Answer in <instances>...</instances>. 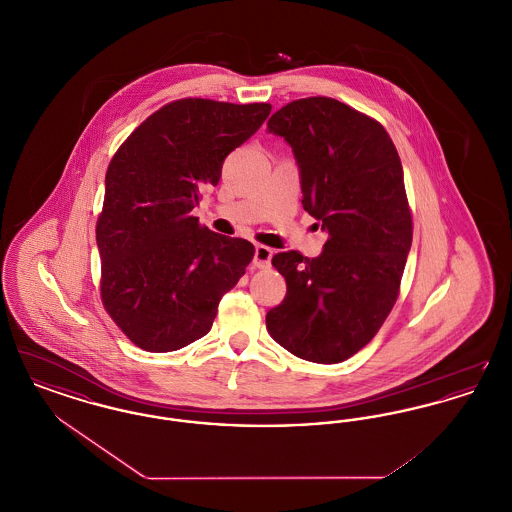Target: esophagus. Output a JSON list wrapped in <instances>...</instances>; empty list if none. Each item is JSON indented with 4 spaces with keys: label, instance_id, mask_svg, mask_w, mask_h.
<instances>
[{
    "label": "esophagus",
    "instance_id": "34e87169",
    "mask_svg": "<svg viewBox=\"0 0 512 512\" xmlns=\"http://www.w3.org/2000/svg\"><path fill=\"white\" fill-rule=\"evenodd\" d=\"M270 259H272V249L267 245H257L255 247V255H253V265L257 268L270 267Z\"/></svg>",
    "mask_w": 512,
    "mask_h": 512
}]
</instances>
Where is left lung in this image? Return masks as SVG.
I'll list each match as a JSON object with an SVG mask.
<instances>
[{
  "label": "left lung",
  "mask_w": 512,
  "mask_h": 512,
  "mask_svg": "<svg viewBox=\"0 0 512 512\" xmlns=\"http://www.w3.org/2000/svg\"><path fill=\"white\" fill-rule=\"evenodd\" d=\"M292 147L303 209L328 240L307 259L272 257L286 278L267 330L295 357L334 365L376 336L399 295L413 242L403 167L380 122L332 98L297 99L267 122Z\"/></svg>",
  "instance_id": "left-lung-1"
}]
</instances>
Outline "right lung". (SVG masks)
<instances>
[{
  "label": "right lung",
  "mask_w": 512,
  "mask_h": 512,
  "mask_svg": "<svg viewBox=\"0 0 512 512\" xmlns=\"http://www.w3.org/2000/svg\"><path fill=\"white\" fill-rule=\"evenodd\" d=\"M268 113V103L178 99L111 159L96 226L101 301L138 347L167 353L203 338L222 295L244 276L253 244L201 226L192 211Z\"/></svg>",
  "instance_id": "obj_1"
}]
</instances>
